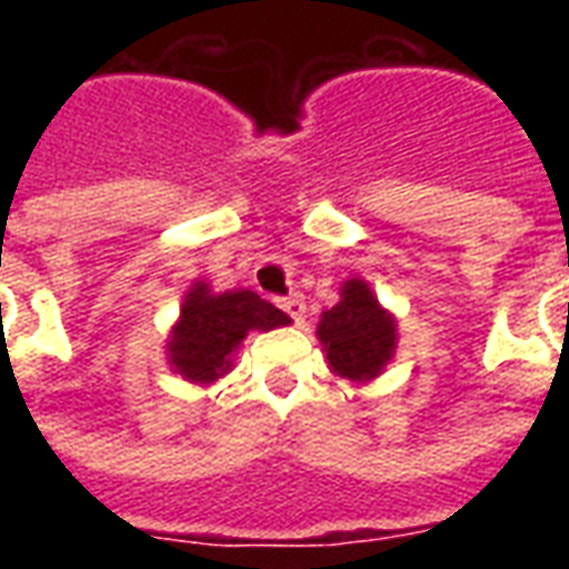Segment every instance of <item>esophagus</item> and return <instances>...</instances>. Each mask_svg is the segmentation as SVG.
Wrapping results in <instances>:
<instances>
[{"mask_svg":"<svg viewBox=\"0 0 569 569\" xmlns=\"http://www.w3.org/2000/svg\"><path fill=\"white\" fill-rule=\"evenodd\" d=\"M277 305H280V308H283L286 313H289V317H292V320H296V322L305 320V298H301V296L280 298Z\"/></svg>","mask_w":569,"mask_h":569,"instance_id":"1","label":"esophagus"}]
</instances>
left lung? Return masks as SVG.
Segmentation results:
<instances>
[{
  "mask_svg": "<svg viewBox=\"0 0 569 569\" xmlns=\"http://www.w3.org/2000/svg\"><path fill=\"white\" fill-rule=\"evenodd\" d=\"M317 338L335 375L366 383L393 359L396 320L378 305L369 283L353 277L341 286V301L320 317Z\"/></svg>",
  "mask_w": 569,
  "mask_h": 569,
  "instance_id": "1",
  "label": "left lung"
}]
</instances>
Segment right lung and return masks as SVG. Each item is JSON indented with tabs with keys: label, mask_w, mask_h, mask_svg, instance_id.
I'll return each instance as SVG.
<instances>
[{
	"label": "right lung",
	"mask_w": 569,
	"mask_h": 569,
	"mask_svg": "<svg viewBox=\"0 0 569 569\" xmlns=\"http://www.w3.org/2000/svg\"><path fill=\"white\" fill-rule=\"evenodd\" d=\"M289 322L283 310L249 289L210 292L207 283H194L167 341V359L186 381L212 383L231 369V357L252 329L271 332Z\"/></svg>",
	"instance_id": "right-lung-1"
}]
</instances>
